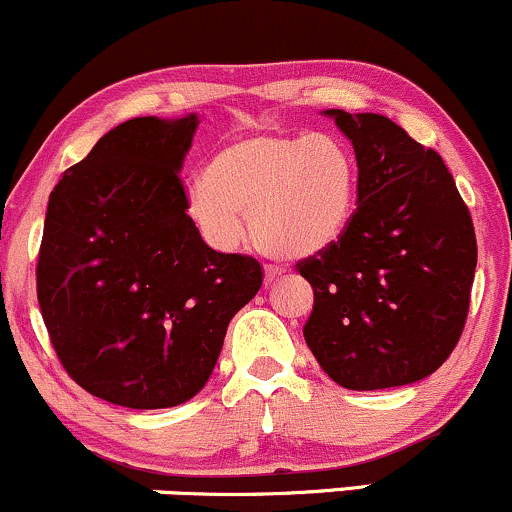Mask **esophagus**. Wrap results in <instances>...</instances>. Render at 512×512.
<instances>
[{
    "label": "esophagus",
    "instance_id": "34e87169",
    "mask_svg": "<svg viewBox=\"0 0 512 512\" xmlns=\"http://www.w3.org/2000/svg\"><path fill=\"white\" fill-rule=\"evenodd\" d=\"M284 274V267H277V265H267L265 267V279H267V284H272L274 279H279Z\"/></svg>",
    "mask_w": 512,
    "mask_h": 512
}]
</instances>
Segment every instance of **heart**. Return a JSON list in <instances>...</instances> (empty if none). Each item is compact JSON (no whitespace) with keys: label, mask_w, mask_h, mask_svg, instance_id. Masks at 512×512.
Instances as JSON below:
<instances>
[{"label":"heart","mask_w":512,"mask_h":512,"mask_svg":"<svg viewBox=\"0 0 512 512\" xmlns=\"http://www.w3.org/2000/svg\"><path fill=\"white\" fill-rule=\"evenodd\" d=\"M357 194L352 150L328 133L252 131L213 155L209 174L184 189L189 218L211 245L230 250L250 233L269 255L311 257L345 233Z\"/></svg>","instance_id":"1"}]
</instances>
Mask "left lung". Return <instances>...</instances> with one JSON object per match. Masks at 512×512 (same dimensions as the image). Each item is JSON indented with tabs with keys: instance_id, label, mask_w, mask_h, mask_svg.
Segmentation results:
<instances>
[{
	"instance_id": "8db88e82",
	"label": "left lung",
	"mask_w": 512,
	"mask_h": 512,
	"mask_svg": "<svg viewBox=\"0 0 512 512\" xmlns=\"http://www.w3.org/2000/svg\"><path fill=\"white\" fill-rule=\"evenodd\" d=\"M352 140L357 211L296 269L313 286L303 338L352 391L406 386L462 338L476 272L471 213L435 150L379 114L323 111Z\"/></svg>"
}]
</instances>
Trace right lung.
I'll use <instances>...</instances> for the list:
<instances>
[{"label":"right lung","mask_w":512,"mask_h":512,"mask_svg":"<svg viewBox=\"0 0 512 512\" xmlns=\"http://www.w3.org/2000/svg\"><path fill=\"white\" fill-rule=\"evenodd\" d=\"M199 119L111 128L50 192L36 289L65 372L116 406L172 408L216 367L262 286L250 255L201 240L179 177Z\"/></svg>","instance_id":"right-lung-1"}]
</instances>
